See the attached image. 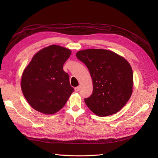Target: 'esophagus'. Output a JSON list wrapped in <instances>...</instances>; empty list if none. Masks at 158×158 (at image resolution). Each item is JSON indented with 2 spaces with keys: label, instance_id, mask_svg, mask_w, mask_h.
Wrapping results in <instances>:
<instances>
[{
  "label": "esophagus",
  "instance_id": "obj_1",
  "mask_svg": "<svg viewBox=\"0 0 158 158\" xmlns=\"http://www.w3.org/2000/svg\"><path fill=\"white\" fill-rule=\"evenodd\" d=\"M80 86L76 87V88H74V89H75V92H78V91L80 90Z\"/></svg>",
  "mask_w": 158,
  "mask_h": 158
}]
</instances>
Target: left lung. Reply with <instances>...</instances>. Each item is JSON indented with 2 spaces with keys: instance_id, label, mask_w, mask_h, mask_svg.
<instances>
[{
  "instance_id": "8db88e82",
  "label": "left lung",
  "mask_w": 158,
  "mask_h": 158,
  "mask_svg": "<svg viewBox=\"0 0 158 158\" xmlns=\"http://www.w3.org/2000/svg\"><path fill=\"white\" fill-rule=\"evenodd\" d=\"M86 65L93 82V93L84 99L99 117L115 114L125 106L132 93L133 73L130 63L112 51L88 49L76 52Z\"/></svg>"
}]
</instances>
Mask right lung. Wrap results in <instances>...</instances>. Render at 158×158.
Listing matches in <instances>:
<instances>
[{
	"instance_id": "right-lung-1",
	"label": "right lung",
	"mask_w": 158,
	"mask_h": 158,
	"mask_svg": "<svg viewBox=\"0 0 158 158\" xmlns=\"http://www.w3.org/2000/svg\"><path fill=\"white\" fill-rule=\"evenodd\" d=\"M71 50L51 45L33 56L23 70L21 89L26 101L36 111L52 114L63 108L74 89L63 65Z\"/></svg>"
}]
</instances>
